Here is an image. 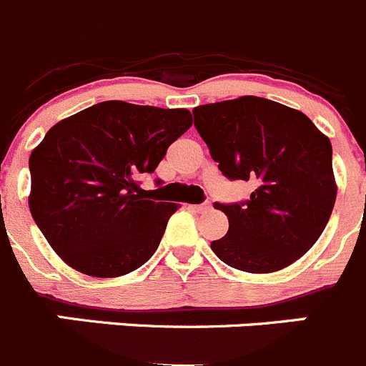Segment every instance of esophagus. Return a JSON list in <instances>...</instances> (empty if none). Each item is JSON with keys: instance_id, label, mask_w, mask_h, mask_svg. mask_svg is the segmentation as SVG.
Listing matches in <instances>:
<instances>
[{"instance_id": "34e87169", "label": "esophagus", "mask_w": 366, "mask_h": 366, "mask_svg": "<svg viewBox=\"0 0 366 366\" xmlns=\"http://www.w3.org/2000/svg\"><path fill=\"white\" fill-rule=\"evenodd\" d=\"M192 209L196 210V212H207V210L210 209V205H209V203H203V205H194Z\"/></svg>"}]
</instances>
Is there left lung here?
Listing matches in <instances>:
<instances>
[{
  "instance_id": "left-lung-1",
  "label": "left lung",
  "mask_w": 366,
  "mask_h": 366,
  "mask_svg": "<svg viewBox=\"0 0 366 366\" xmlns=\"http://www.w3.org/2000/svg\"><path fill=\"white\" fill-rule=\"evenodd\" d=\"M192 112L223 176L256 185L244 203L214 205L229 217V232L210 249L243 272L292 264L320 239L336 203L330 139L300 110L257 96Z\"/></svg>"
}]
</instances>
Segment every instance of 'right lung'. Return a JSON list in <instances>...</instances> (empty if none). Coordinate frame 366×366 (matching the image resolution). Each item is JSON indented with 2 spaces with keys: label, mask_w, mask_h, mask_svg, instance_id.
Returning <instances> with one entry per match:
<instances>
[{
  "label": "right lung",
  "mask_w": 366,
  "mask_h": 366,
  "mask_svg": "<svg viewBox=\"0 0 366 366\" xmlns=\"http://www.w3.org/2000/svg\"><path fill=\"white\" fill-rule=\"evenodd\" d=\"M192 125L187 109L103 102L65 117L32 150L29 209L69 267L119 277L152 257L177 203L137 185Z\"/></svg>",
  "instance_id": "right-lung-1"
}]
</instances>
